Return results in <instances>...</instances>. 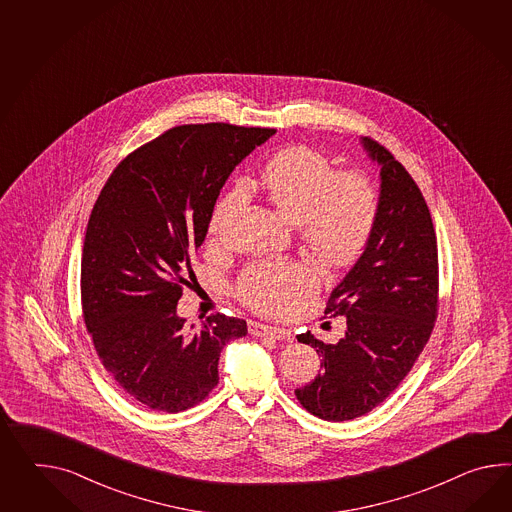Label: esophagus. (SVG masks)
Returning a JSON list of instances; mask_svg holds the SVG:
<instances>
[{
	"instance_id": "34e87169",
	"label": "esophagus",
	"mask_w": 512,
	"mask_h": 512,
	"mask_svg": "<svg viewBox=\"0 0 512 512\" xmlns=\"http://www.w3.org/2000/svg\"><path fill=\"white\" fill-rule=\"evenodd\" d=\"M248 331L253 337H268L275 338V340H288L290 338V331L285 327H274V325H264L259 324V322H250Z\"/></svg>"
}]
</instances>
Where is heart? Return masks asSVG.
Returning a JSON list of instances; mask_svg holds the SVG:
<instances>
[{"label":"heart","mask_w":512,"mask_h":512,"mask_svg":"<svg viewBox=\"0 0 512 512\" xmlns=\"http://www.w3.org/2000/svg\"><path fill=\"white\" fill-rule=\"evenodd\" d=\"M261 185L275 207L298 224L301 238L333 266L355 261L368 244L377 218V196L361 175L338 172L324 153L290 148L264 166ZM246 198L237 185L212 214V237L222 233L225 218ZM320 283L309 262H261L238 277L240 300L255 311L283 314Z\"/></svg>","instance_id":"b5f03b06"}]
</instances>
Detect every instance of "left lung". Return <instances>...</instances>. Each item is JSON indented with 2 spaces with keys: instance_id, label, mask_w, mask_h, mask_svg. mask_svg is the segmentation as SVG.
<instances>
[{
  "instance_id": "obj_1",
  "label": "left lung",
  "mask_w": 512,
  "mask_h": 512,
  "mask_svg": "<svg viewBox=\"0 0 512 512\" xmlns=\"http://www.w3.org/2000/svg\"><path fill=\"white\" fill-rule=\"evenodd\" d=\"M381 166L374 231L359 261L331 292L325 314L346 318L337 344L303 333L322 372L296 398L307 411L346 422L372 411L398 388L425 348L438 311L437 235L411 174L379 142L361 140Z\"/></svg>"
}]
</instances>
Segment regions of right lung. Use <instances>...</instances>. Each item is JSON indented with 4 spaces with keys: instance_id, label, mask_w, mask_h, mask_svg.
I'll list each match as a JSON object with an SVG mask.
<instances>
[{
    "instance_id": "add662e5",
    "label": "right lung",
    "mask_w": 512,
    "mask_h": 512,
    "mask_svg": "<svg viewBox=\"0 0 512 512\" xmlns=\"http://www.w3.org/2000/svg\"><path fill=\"white\" fill-rule=\"evenodd\" d=\"M275 129L188 124L129 153L101 188L81 259V303L105 370L153 411L181 412L218 385L240 318L177 316L190 255L200 248L227 177Z\"/></svg>"
}]
</instances>
